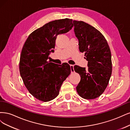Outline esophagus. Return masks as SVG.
Instances as JSON below:
<instances>
[{
  "label": "esophagus",
  "mask_w": 130,
  "mask_h": 130,
  "mask_svg": "<svg viewBox=\"0 0 130 130\" xmlns=\"http://www.w3.org/2000/svg\"><path fill=\"white\" fill-rule=\"evenodd\" d=\"M70 68H71V73L74 72V66L73 65H70Z\"/></svg>",
  "instance_id": "esophagus-1"
}]
</instances>
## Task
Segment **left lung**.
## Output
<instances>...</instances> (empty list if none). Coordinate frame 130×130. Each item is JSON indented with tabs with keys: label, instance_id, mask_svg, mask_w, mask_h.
Returning <instances> with one entry per match:
<instances>
[{
	"label": "left lung",
	"instance_id": "1",
	"mask_svg": "<svg viewBox=\"0 0 130 130\" xmlns=\"http://www.w3.org/2000/svg\"><path fill=\"white\" fill-rule=\"evenodd\" d=\"M74 32L79 42V49L85 53L87 68L74 66L80 74L76 87L79 95L92 99L101 95L106 88L112 73L111 51L106 39L97 29L83 21L73 20Z\"/></svg>",
	"mask_w": 130,
	"mask_h": 130
}]
</instances>
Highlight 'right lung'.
Masks as SVG:
<instances>
[{"mask_svg": "<svg viewBox=\"0 0 130 130\" xmlns=\"http://www.w3.org/2000/svg\"><path fill=\"white\" fill-rule=\"evenodd\" d=\"M72 19L56 20L45 24L29 35L20 54V76L33 97L48 102L59 94L62 83L71 73L68 63L61 65L47 61L54 52L58 35L72 29Z\"/></svg>", "mask_w": 130, "mask_h": 130, "instance_id": "right-lung-1", "label": "right lung"}]
</instances>
